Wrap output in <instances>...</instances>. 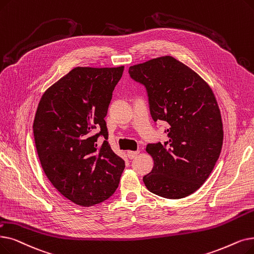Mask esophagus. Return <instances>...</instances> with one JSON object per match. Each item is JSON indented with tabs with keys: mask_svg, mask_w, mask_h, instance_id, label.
Listing matches in <instances>:
<instances>
[{
	"mask_svg": "<svg viewBox=\"0 0 254 254\" xmlns=\"http://www.w3.org/2000/svg\"><path fill=\"white\" fill-rule=\"evenodd\" d=\"M139 150H136V151H127V157L129 158V159H134V158H136L137 156H138V154H139Z\"/></svg>",
	"mask_w": 254,
	"mask_h": 254,
	"instance_id": "esophagus-1",
	"label": "esophagus"
}]
</instances>
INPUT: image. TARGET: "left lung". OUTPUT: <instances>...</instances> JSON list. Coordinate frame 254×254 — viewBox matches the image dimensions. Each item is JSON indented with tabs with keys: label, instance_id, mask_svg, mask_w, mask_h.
I'll return each instance as SVG.
<instances>
[{
	"label": "left lung",
	"instance_id": "left-lung-1",
	"mask_svg": "<svg viewBox=\"0 0 254 254\" xmlns=\"http://www.w3.org/2000/svg\"><path fill=\"white\" fill-rule=\"evenodd\" d=\"M130 78L144 85L153 121L168 124V141L147 144L153 159L143 176L146 188L168 199L191 195L212 173L223 144V125L211 87L171 56L130 66Z\"/></svg>",
	"mask_w": 254,
	"mask_h": 254
}]
</instances>
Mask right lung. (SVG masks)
I'll use <instances>...</instances> for the list:
<instances>
[{"mask_svg":"<svg viewBox=\"0 0 254 254\" xmlns=\"http://www.w3.org/2000/svg\"><path fill=\"white\" fill-rule=\"evenodd\" d=\"M124 69L75 67L38 104L33 131L41 167L55 188L78 205L91 206L112 196L126 167L107 141L105 121ZM100 135L105 139L102 146L97 144Z\"/></svg>","mask_w":254,"mask_h":254,"instance_id":"1","label":"right lung"}]
</instances>
